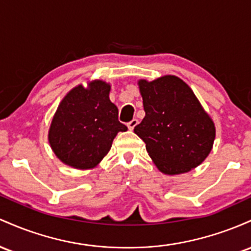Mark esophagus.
<instances>
[{"label": "esophagus", "mask_w": 251, "mask_h": 251, "mask_svg": "<svg viewBox=\"0 0 251 251\" xmlns=\"http://www.w3.org/2000/svg\"><path fill=\"white\" fill-rule=\"evenodd\" d=\"M137 123H139V121H137L136 118H134V120H131L130 122L126 123V126H128V128L130 129V130H133V129L135 128V126H137Z\"/></svg>", "instance_id": "obj_1"}]
</instances>
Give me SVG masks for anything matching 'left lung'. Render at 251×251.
I'll list each match as a JSON object with an SVG mask.
<instances>
[{"label": "left lung", "mask_w": 251, "mask_h": 251, "mask_svg": "<svg viewBox=\"0 0 251 251\" xmlns=\"http://www.w3.org/2000/svg\"><path fill=\"white\" fill-rule=\"evenodd\" d=\"M146 116L134 131L145 141L149 156L165 174L191 171L209 155L215 125L186 83L165 75L140 80Z\"/></svg>", "instance_id": "obj_1"}]
</instances>
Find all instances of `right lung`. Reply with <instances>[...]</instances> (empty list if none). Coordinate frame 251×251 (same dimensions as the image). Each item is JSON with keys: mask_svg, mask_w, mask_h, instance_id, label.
I'll list each match as a JSON object with an SVG mask.
<instances>
[{"mask_svg": "<svg viewBox=\"0 0 251 251\" xmlns=\"http://www.w3.org/2000/svg\"><path fill=\"white\" fill-rule=\"evenodd\" d=\"M110 85L92 81L89 89L78 85L69 92L52 120L49 140L53 151L66 165L86 170L110 151L118 131V109L109 100Z\"/></svg>", "mask_w": 251, "mask_h": 251, "instance_id": "1", "label": "right lung"}]
</instances>
